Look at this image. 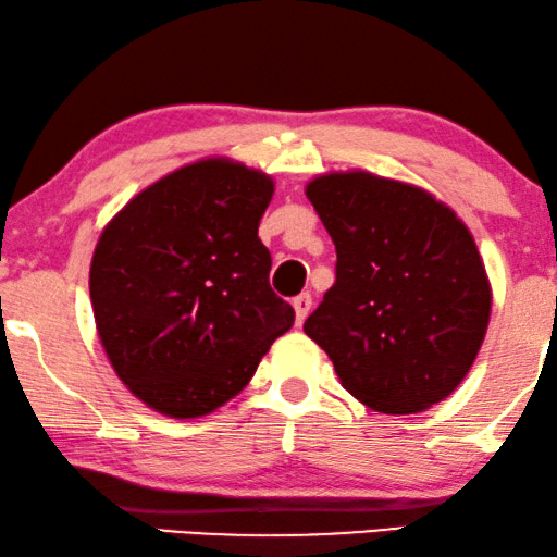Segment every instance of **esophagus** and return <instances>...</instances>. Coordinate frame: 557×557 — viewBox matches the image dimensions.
Wrapping results in <instances>:
<instances>
[{"label": "esophagus", "instance_id": "34e87169", "mask_svg": "<svg viewBox=\"0 0 557 557\" xmlns=\"http://www.w3.org/2000/svg\"><path fill=\"white\" fill-rule=\"evenodd\" d=\"M293 308H295V320H297V325H302V323H305V318H308V312L312 310V297H310L308 293H302V295L293 297Z\"/></svg>", "mask_w": 557, "mask_h": 557}]
</instances>
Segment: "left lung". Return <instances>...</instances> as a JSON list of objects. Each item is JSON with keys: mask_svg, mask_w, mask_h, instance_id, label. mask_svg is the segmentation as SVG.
<instances>
[{"mask_svg": "<svg viewBox=\"0 0 557 557\" xmlns=\"http://www.w3.org/2000/svg\"><path fill=\"white\" fill-rule=\"evenodd\" d=\"M305 194L338 264L302 331L368 409L419 413L444 401L490 325L492 285L472 232L432 191L371 171L320 174Z\"/></svg>", "mask_w": 557, "mask_h": 557, "instance_id": "obj_1", "label": "left lung"}]
</instances>
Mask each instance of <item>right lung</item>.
I'll return each instance as SVG.
<instances>
[{"instance_id":"1","label":"right lung","mask_w":557,"mask_h":557,"mask_svg":"<svg viewBox=\"0 0 557 557\" xmlns=\"http://www.w3.org/2000/svg\"><path fill=\"white\" fill-rule=\"evenodd\" d=\"M272 176L209 156L138 191L90 262L96 331L138 401L171 419L216 411L295 323L270 287L257 226Z\"/></svg>"}]
</instances>
